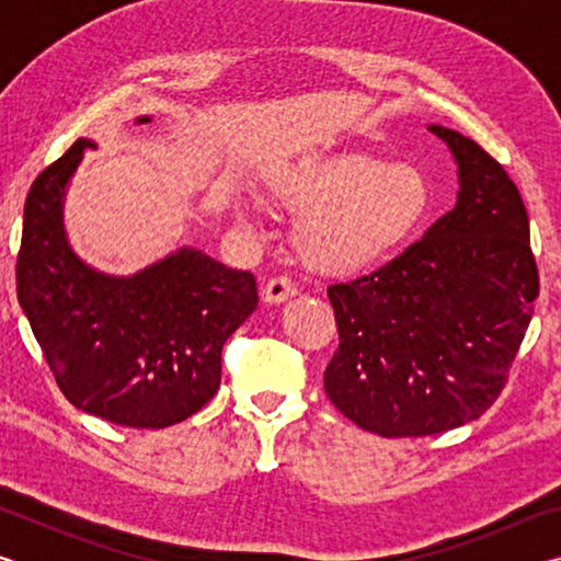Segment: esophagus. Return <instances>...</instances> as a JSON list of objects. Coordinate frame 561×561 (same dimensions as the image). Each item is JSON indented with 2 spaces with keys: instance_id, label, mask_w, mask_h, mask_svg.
<instances>
[{
  "instance_id": "esophagus-1",
  "label": "esophagus",
  "mask_w": 561,
  "mask_h": 561,
  "mask_svg": "<svg viewBox=\"0 0 561 561\" xmlns=\"http://www.w3.org/2000/svg\"><path fill=\"white\" fill-rule=\"evenodd\" d=\"M294 294H297V287H294L291 279H287V277H272L262 287V301L284 304L289 297H294Z\"/></svg>"
}]
</instances>
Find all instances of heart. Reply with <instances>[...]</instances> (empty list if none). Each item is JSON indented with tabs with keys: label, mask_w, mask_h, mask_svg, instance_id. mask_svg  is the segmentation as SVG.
<instances>
[{
	"label": "heart",
	"mask_w": 561,
	"mask_h": 561,
	"mask_svg": "<svg viewBox=\"0 0 561 561\" xmlns=\"http://www.w3.org/2000/svg\"><path fill=\"white\" fill-rule=\"evenodd\" d=\"M270 195L299 217L294 247L301 262L327 277H351L391 260L431 210L421 170L368 156L279 170Z\"/></svg>",
	"instance_id": "b5f03b06"
}]
</instances>
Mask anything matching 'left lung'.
I'll use <instances>...</instances> for the list:
<instances>
[{
	"label": "left lung",
	"instance_id": "left-lung-1",
	"mask_svg": "<svg viewBox=\"0 0 561 561\" xmlns=\"http://www.w3.org/2000/svg\"><path fill=\"white\" fill-rule=\"evenodd\" d=\"M428 130L458 163V203L381 270L329 287L339 348L324 391L383 438L435 435L485 413L539 294L517 185L474 140Z\"/></svg>",
	"mask_w": 561,
	"mask_h": 561
}]
</instances>
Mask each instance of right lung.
<instances>
[{"mask_svg": "<svg viewBox=\"0 0 561 561\" xmlns=\"http://www.w3.org/2000/svg\"><path fill=\"white\" fill-rule=\"evenodd\" d=\"M87 148L96 144L76 140L26 195L16 297L76 408L128 428H168L217 393L222 346L257 309V282L193 247L130 277L89 267L64 232L66 185Z\"/></svg>", "mask_w": 561, "mask_h": 561, "instance_id": "1", "label": "right lung"}]
</instances>
